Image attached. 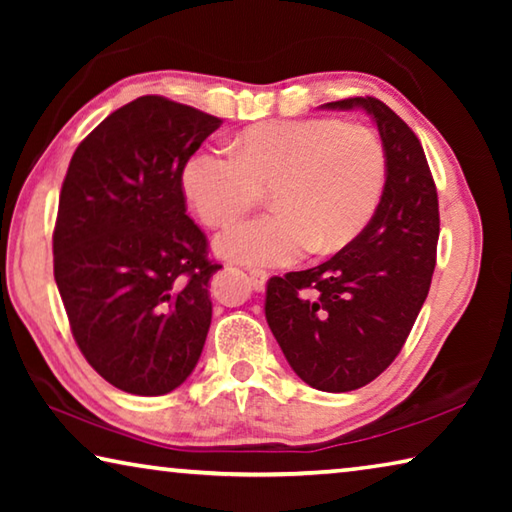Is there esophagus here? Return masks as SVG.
I'll use <instances>...</instances> for the list:
<instances>
[{
    "label": "esophagus",
    "instance_id": "34e87169",
    "mask_svg": "<svg viewBox=\"0 0 512 512\" xmlns=\"http://www.w3.org/2000/svg\"><path fill=\"white\" fill-rule=\"evenodd\" d=\"M248 280H250V287L255 291H264L266 289V282H268V275L266 271H259V268H253V271L248 273Z\"/></svg>",
    "mask_w": 512,
    "mask_h": 512
}]
</instances>
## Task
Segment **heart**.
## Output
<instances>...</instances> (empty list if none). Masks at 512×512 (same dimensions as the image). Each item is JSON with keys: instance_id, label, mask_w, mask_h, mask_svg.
<instances>
[{"instance_id": "obj_1", "label": "heart", "mask_w": 512, "mask_h": 512, "mask_svg": "<svg viewBox=\"0 0 512 512\" xmlns=\"http://www.w3.org/2000/svg\"><path fill=\"white\" fill-rule=\"evenodd\" d=\"M230 155L194 153L180 183L207 228L244 219L268 192L275 214L216 239V253L244 264H289L307 248L311 255L348 248L368 228L388 180L381 137L332 117L248 126L230 140Z\"/></svg>"}]
</instances>
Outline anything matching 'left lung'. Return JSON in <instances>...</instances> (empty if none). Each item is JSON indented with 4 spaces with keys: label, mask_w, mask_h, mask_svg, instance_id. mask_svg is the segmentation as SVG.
Instances as JSON below:
<instances>
[{
    "label": "left lung",
    "mask_w": 512,
    "mask_h": 512,
    "mask_svg": "<svg viewBox=\"0 0 512 512\" xmlns=\"http://www.w3.org/2000/svg\"><path fill=\"white\" fill-rule=\"evenodd\" d=\"M375 121L388 158L384 196L368 228L325 264L271 277L266 320L293 372L311 388L348 393L400 354L431 287L438 194L415 133L384 101L352 97Z\"/></svg>",
    "instance_id": "obj_1"
}]
</instances>
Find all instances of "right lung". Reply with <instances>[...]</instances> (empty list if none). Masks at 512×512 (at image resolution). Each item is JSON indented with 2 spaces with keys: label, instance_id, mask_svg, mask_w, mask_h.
Segmentation results:
<instances>
[{
  "label": "right lung",
  "instance_id": "1",
  "mask_svg": "<svg viewBox=\"0 0 512 512\" xmlns=\"http://www.w3.org/2000/svg\"><path fill=\"white\" fill-rule=\"evenodd\" d=\"M219 126L146 94L103 119L69 162L54 277L76 345L119 391L171 393L201 359L221 264L207 259L180 178Z\"/></svg>",
  "mask_w": 512,
  "mask_h": 512
}]
</instances>
